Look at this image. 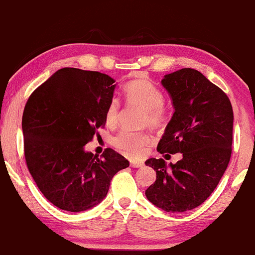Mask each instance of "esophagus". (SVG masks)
<instances>
[{"label": "esophagus", "instance_id": "esophagus-1", "mask_svg": "<svg viewBox=\"0 0 255 255\" xmlns=\"http://www.w3.org/2000/svg\"><path fill=\"white\" fill-rule=\"evenodd\" d=\"M130 165L131 167H142L143 166V162L140 159H131L130 160Z\"/></svg>", "mask_w": 255, "mask_h": 255}]
</instances>
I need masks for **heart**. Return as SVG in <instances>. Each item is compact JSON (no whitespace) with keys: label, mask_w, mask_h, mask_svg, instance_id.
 <instances>
[{"label":"heart","mask_w":255,"mask_h":255,"mask_svg":"<svg viewBox=\"0 0 255 255\" xmlns=\"http://www.w3.org/2000/svg\"><path fill=\"white\" fill-rule=\"evenodd\" d=\"M123 95L128 104L138 105L144 109L143 125L151 128H159L166 122L167 109L163 105L164 95L160 89L152 82L139 78L133 80L125 85ZM105 121L109 127H114L119 122L120 103L117 99H112L105 109ZM150 136L147 132L122 131L114 139V146L124 154L132 157L140 156L148 146Z\"/></svg>","instance_id":"obj_1"}]
</instances>
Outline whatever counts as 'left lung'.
Instances as JSON below:
<instances>
[{
    "instance_id": "8db88e82",
    "label": "left lung",
    "mask_w": 255,
    "mask_h": 255,
    "mask_svg": "<svg viewBox=\"0 0 255 255\" xmlns=\"http://www.w3.org/2000/svg\"><path fill=\"white\" fill-rule=\"evenodd\" d=\"M174 107L159 140L160 154L181 152L182 158L166 165L149 158L156 181L146 190L148 201L166 212L193 210L217 188L232 156L234 113L229 98L201 72L182 68L162 80Z\"/></svg>"
}]
</instances>
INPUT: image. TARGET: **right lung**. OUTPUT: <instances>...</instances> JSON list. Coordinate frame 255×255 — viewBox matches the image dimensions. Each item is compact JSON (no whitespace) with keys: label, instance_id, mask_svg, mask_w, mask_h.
<instances>
[{"label":"right lung","instance_id":"add662e5","mask_svg":"<svg viewBox=\"0 0 255 255\" xmlns=\"http://www.w3.org/2000/svg\"><path fill=\"white\" fill-rule=\"evenodd\" d=\"M114 83L99 72L61 68L27 100L22 115L27 167L44 197L61 210L95 207L113 177L130 165L111 148L100 158L84 149L106 123Z\"/></svg>","mask_w":255,"mask_h":255}]
</instances>
